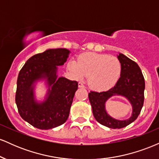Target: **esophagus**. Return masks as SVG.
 <instances>
[{
  "label": "esophagus",
  "instance_id": "34e87169",
  "mask_svg": "<svg viewBox=\"0 0 159 159\" xmlns=\"http://www.w3.org/2000/svg\"><path fill=\"white\" fill-rule=\"evenodd\" d=\"M78 87H80V88H82V87H84V85L83 83H81V82H79V83H78Z\"/></svg>",
  "mask_w": 159,
  "mask_h": 159
}]
</instances>
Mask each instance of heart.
<instances>
[{
	"mask_svg": "<svg viewBox=\"0 0 159 159\" xmlns=\"http://www.w3.org/2000/svg\"><path fill=\"white\" fill-rule=\"evenodd\" d=\"M68 69L78 79L89 76L88 83L92 89L105 91L119 81L122 64L117 58L108 54L86 53L78 57L77 62H69Z\"/></svg>",
	"mask_w": 159,
	"mask_h": 159,
	"instance_id": "b5f03b06",
	"label": "heart"
}]
</instances>
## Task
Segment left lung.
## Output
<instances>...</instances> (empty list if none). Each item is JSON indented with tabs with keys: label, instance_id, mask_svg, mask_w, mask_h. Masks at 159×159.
I'll return each instance as SVG.
<instances>
[{
	"label": "left lung",
	"instance_id": "1",
	"mask_svg": "<svg viewBox=\"0 0 159 159\" xmlns=\"http://www.w3.org/2000/svg\"><path fill=\"white\" fill-rule=\"evenodd\" d=\"M117 58L122 64V72L116 84L107 91H91L88 95L95 119L111 129H121L134 122L140 114L144 101L145 81L139 66L121 53ZM114 95L123 96L132 105V116L129 119L116 120L107 114L105 103Z\"/></svg>",
	"mask_w": 159,
	"mask_h": 159
}]
</instances>
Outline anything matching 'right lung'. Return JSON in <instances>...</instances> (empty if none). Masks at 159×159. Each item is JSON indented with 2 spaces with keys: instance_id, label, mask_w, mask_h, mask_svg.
Masks as SVG:
<instances>
[{
  "instance_id": "obj_1",
  "label": "right lung",
  "mask_w": 159,
  "mask_h": 159,
  "mask_svg": "<svg viewBox=\"0 0 159 159\" xmlns=\"http://www.w3.org/2000/svg\"><path fill=\"white\" fill-rule=\"evenodd\" d=\"M70 51L50 48L27 60L19 72L16 103L20 116L33 126L51 129L62 125L69 117L78 82L58 77V67L63 66ZM44 80L48 87L44 100L38 101L35 87Z\"/></svg>"
}]
</instances>
